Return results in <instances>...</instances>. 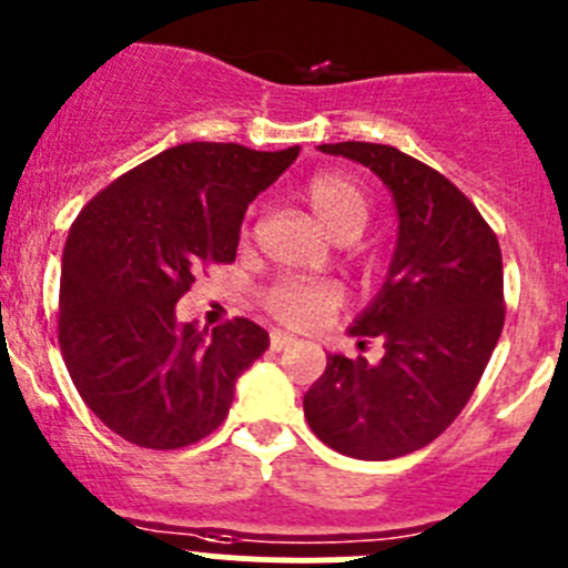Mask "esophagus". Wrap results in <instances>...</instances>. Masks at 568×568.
Segmentation results:
<instances>
[{"label": "esophagus", "mask_w": 568, "mask_h": 568, "mask_svg": "<svg viewBox=\"0 0 568 568\" xmlns=\"http://www.w3.org/2000/svg\"><path fill=\"white\" fill-rule=\"evenodd\" d=\"M295 343L293 335H287V332H273L270 335V346L275 348V352H284V348H290Z\"/></svg>", "instance_id": "esophagus-1"}]
</instances>
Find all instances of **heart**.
Wrapping results in <instances>:
<instances>
[{"label":"heart","mask_w":568,"mask_h":568,"mask_svg":"<svg viewBox=\"0 0 568 568\" xmlns=\"http://www.w3.org/2000/svg\"><path fill=\"white\" fill-rule=\"evenodd\" d=\"M306 205L312 207L315 220L335 242H355L368 225L372 216V200L361 182L337 171L312 176L304 189ZM341 290L335 284H310V281H284L275 284L264 295V306L281 324L315 326L341 306Z\"/></svg>","instance_id":"heart-1"}]
</instances>
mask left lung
Segmentation results:
<instances>
[{
  "mask_svg": "<svg viewBox=\"0 0 568 568\" xmlns=\"http://www.w3.org/2000/svg\"><path fill=\"white\" fill-rule=\"evenodd\" d=\"M383 180L397 207L386 281L348 335L383 341L379 363L326 355L304 394L312 434L352 459L430 445L465 408L504 326L501 247L481 213L430 165L383 143H324Z\"/></svg>",
  "mask_w": 568,
  "mask_h": 568,
  "instance_id": "1",
  "label": "left lung"
}]
</instances>
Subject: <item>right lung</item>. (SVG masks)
Wrapping results in <instances>:
<instances>
[{
	"label": "right lung",
	"instance_id": "right-lung-1",
	"mask_svg": "<svg viewBox=\"0 0 568 568\" xmlns=\"http://www.w3.org/2000/svg\"><path fill=\"white\" fill-rule=\"evenodd\" d=\"M182 143L145 160L78 213L61 256L59 343L92 414L126 442L174 450L222 425L270 335L247 318L213 332L176 321L202 264L236 258L244 211L298 158Z\"/></svg>",
	"mask_w": 568,
	"mask_h": 568
}]
</instances>
